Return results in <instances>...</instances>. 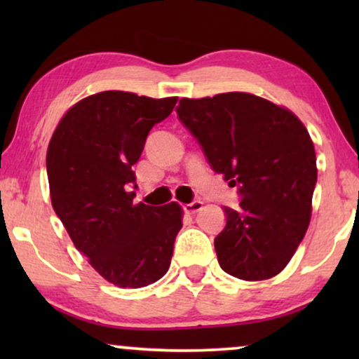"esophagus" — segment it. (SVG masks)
Wrapping results in <instances>:
<instances>
[{"mask_svg":"<svg viewBox=\"0 0 359 359\" xmlns=\"http://www.w3.org/2000/svg\"><path fill=\"white\" fill-rule=\"evenodd\" d=\"M183 209H184L186 212H188V214H196V212H198V210L203 209V203H201V201L196 199V201H193V203L186 204Z\"/></svg>","mask_w":359,"mask_h":359,"instance_id":"34e87169","label":"esophagus"}]
</instances>
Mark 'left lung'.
<instances>
[{
	"instance_id": "obj_1",
	"label": "left lung",
	"mask_w": 359,
	"mask_h": 359,
	"mask_svg": "<svg viewBox=\"0 0 359 359\" xmlns=\"http://www.w3.org/2000/svg\"><path fill=\"white\" fill-rule=\"evenodd\" d=\"M176 114L240 209L224 208L214 240L220 268L245 281L276 276L296 253L311 222L317 158L311 135L291 111L248 93L183 97Z\"/></svg>"
}]
</instances>
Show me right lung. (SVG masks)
<instances>
[{
    "label": "right lung",
    "instance_id": "add662e5",
    "mask_svg": "<svg viewBox=\"0 0 359 359\" xmlns=\"http://www.w3.org/2000/svg\"><path fill=\"white\" fill-rule=\"evenodd\" d=\"M178 97L102 91L63 116L47 150L52 205L76 250L106 281L144 287L168 271L181 208L134 204L132 165Z\"/></svg>",
    "mask_w": 359,
    "mask_h": 359
}]
</instances>
